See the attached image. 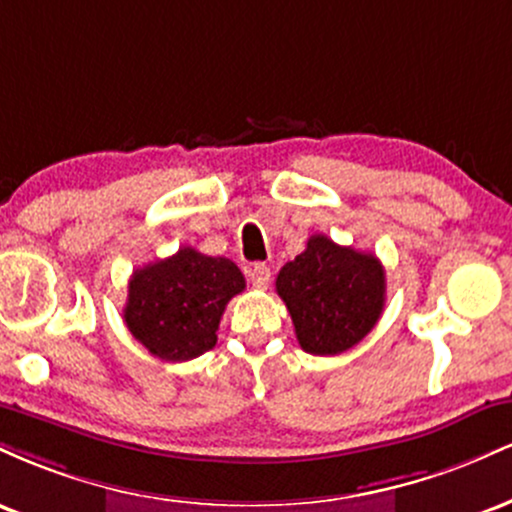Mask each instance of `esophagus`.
Masks as SVG:
<instances>
[{
	"label": "esophagus",
	"mask_w": 512,
	"mask_h": 512,
	"mask_svg": "<svg viewBox=\"0 0 512 512\" xmlns=\"http://www.w3.org/2000/svg\"><path fill=\"white\" fill-rule=\"evenodd\" d=\"M269 276H272V272H269V267L264 262H255L250 267V281L255 289L264 291L269 286Z\"/></svg>",
	"instance_id": "34e87169"
}]
</instances>
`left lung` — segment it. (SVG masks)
<instances>
[{"instance_id":"1","label":"left lung","mask_w":512,"mask_h":512,"mask_svg":"<svg viewBox=\"0 0 512 512\" xmlns=\"http://www.w3.org/2000/svg\"><path fill=\"white\" fill-rule=\"evenodd\" d=\"M298 344L315 356H337L361 342L383 315L385 269L370 252L313 236L276 276Z\"/></svg>"}]
</instances>
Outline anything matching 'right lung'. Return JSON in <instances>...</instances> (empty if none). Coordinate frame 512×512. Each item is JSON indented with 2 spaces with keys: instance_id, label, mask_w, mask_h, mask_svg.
<instances>
[{
  "instance_id": "right-lung-1",
  "label": "right lung",
  "mask_w": 512,
  "mask_h": 512,
  "mask_svg": "<svg viewBox=\"0 0 512 512\" xmlns=\"http://www.w3.org/2000/svg\"><path fill=\"white\" fill-rule=\"evenodd\" d=\"M240 291L236 262L180 248L132 274L125 325L161 361H190L214 349L223 310Z\"/></svg>"
}]
</instances>
